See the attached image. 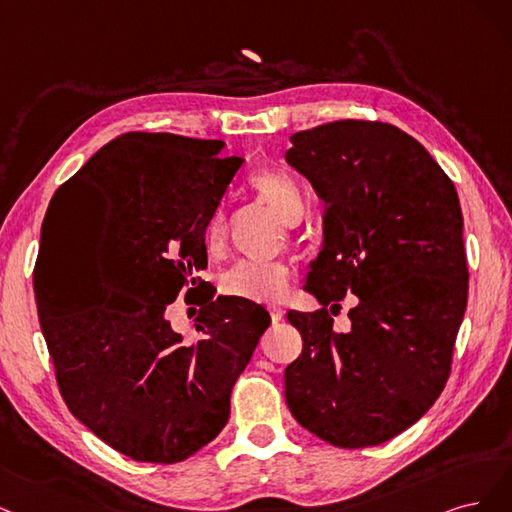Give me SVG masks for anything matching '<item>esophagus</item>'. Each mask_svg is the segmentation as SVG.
I'll return each instance as SVG.
<instances>
[{
    "mask_svg": "<svg viewBox=\"0 0 512 512\" xmlns=\"http://www.w3.org/2000/svg\"><path fill=\"white\" fill-rule=\"evenodd\" d=\"M270 317H272V323H278L280 319L285 317V310L280 306H270Z\"/></svg>",
    "mask_w": 512,
    "mask_h": 512,
    "instance_id": "1",
    "label": "esophagus"
}]
</instances>
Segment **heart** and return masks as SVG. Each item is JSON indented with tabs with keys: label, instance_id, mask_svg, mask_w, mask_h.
<instances>
[{
	"label": "heart",
	"instance_id": "heart-1",
	"mask_svg": "<svg viewBox=\"0 0 512 512\" xmlns=\"http://www.w3.org/2000/svg\"><path fill=\"white\" fill-rule=\"evenodd\" d=\"M251 191L257 200L266 204L276 217L293 225L302 219L306 210L304 193L295 180L280 170H261L249 180ZM204 251L210 259H219L225 251V212L214 210L202 234ZM291 280V268L285 261H240L232 270H227L221 278V291L229 298H238L246 302L268 304L276 302L285 295Z\"/></svg>",
	"mask_w": 512,
	"mask_h": 512
}]
</instances>
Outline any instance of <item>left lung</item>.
Returning a JSON list of instances; mask_svg holds the SVG:
<instances>
[{
    "label": "left lung",
    "mask_w": 512,
    "mask_h": 512,
    "mask_svg": "<svg viewBox=\"0 0 512 512\" xmlns=\"http://www.w3.org/2000/svg\"><path fill=\"white\" fill-rule=\"evenodd\" d=\"M285 159L325 204L323 246L289 310L302 355L285 370L291 415L342 449L383 444L438 400L468 302L464 217L451 178L402 129L334 121L291 136ZM358 295L352 327L331 315ZM330 310H326V306Z\"/></svg>",
    "instance_id": "left-lung-1"
}]
</instances>
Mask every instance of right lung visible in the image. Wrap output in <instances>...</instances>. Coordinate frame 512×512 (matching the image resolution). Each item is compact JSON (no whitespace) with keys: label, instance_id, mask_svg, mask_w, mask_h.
Wrapping results in <instances>:
<instances>
[{"label":"right lung","instance_id":"1","mask_svg":"<svg viewBox=\"0 0 512 512\" xmlns=\"http://www.w3.org/2000/svg\"><path fill=\"white\" fill-rule=\"evenodd\" d=\"M225 142L129 131L102 146L46 212L34 291L72 415L114 451L176 464L219 436L229 395L270 325L268 310L189 289L195 340L168 306L206 268L204 225L242 157Z\"/></svg>","mask_w":512,"mask_h":512}]
</instances>
